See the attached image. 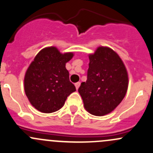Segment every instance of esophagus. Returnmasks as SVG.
<instances>
[{
  "label": "esophagus",
  "instance_id": "1",
  "mask_svg": "<svg viewBox=\"0 0 153 153\" xmlns=\"http://www.w3.org/2000/svg\"><path fill=\"white\" fill-rule=\"evenodd\" d=\"M80 85H81V83H80V82H77V83H75V87H76V89H78V88H79Z\"/></svg>",
  "mask_w": 153,
  "mask_h": 153
}]
</instances>
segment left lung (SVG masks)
<instances>
[{
  "label": "left lung",
  "mask_w": 153,
  "mask_h": 153,
  "mask_svg": "<svg viewBox=\"0 0 153 153\" xmlns=\"http://www.w3.org/2000/svg\"><path fill=\"white\" fill-rule=\"evenodd\" d=\"M89 59L87 80L81 83L78 92L88 112L103 116L112 112L126 95L127 70L119 55L108 47H98Z\"/></svg>",
  "instance_id": "left-lung-1"
}]
</instances>
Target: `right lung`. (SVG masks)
<instances>
[{"label":"right lung","instance_id":"right-lung-1","mask_svg":"<svg viewBox=\"0 0 153 153\" xmlns=\"http://www.w3.org/2000/svg\"><path fill=\"white\" fill-rule=\"evenodd\" d=\"M73 52L61 53L55 47L41 49L24 76V90L32 106L44 113L59 110L67 97L76 90L69 81L66 64Z\"/></svg>","mask_w":153,"mask_h":153}]
</instances>
